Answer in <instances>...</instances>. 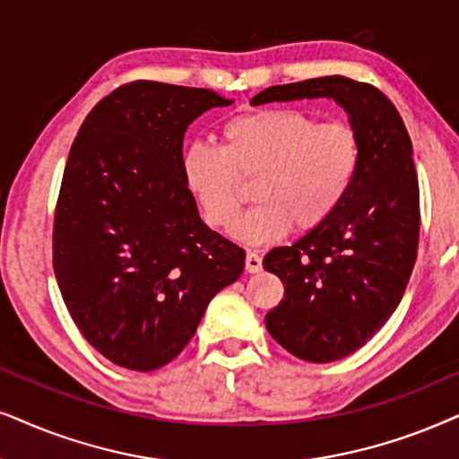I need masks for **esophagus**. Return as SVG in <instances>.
Here are the masks:
<instances>
[{"mask_svg":"<svg viewBox=\"0 0 459 459\" xmlns=\"http://www.w3.org/2000/svg\"><path fill=\"white\" fill-rule=\"evenodd\" d=\"M246 271L247 273H260V271H263V258H260L256 252H247L246 254Z\"/></svg>","mask_w":459,"mask_h":459,"instance_id":"1","label":"esophagus"}]
</instances>
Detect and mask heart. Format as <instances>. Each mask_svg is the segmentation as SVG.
Returning <instances> with one entry per match:
<instances>
[{"mask_svg": "<svg viewBox=\"0 0 459 459\" xmlns=\"http://www.w3.org/2000/svg\"><path fill=\"white\" fill-rule=\"evenodd\" d=\"M362 143L343 120L294 108L258 109L230 118L220 129V148L193 143L182 154V178L212 229H230L238 215L241 181L261 176L259 205L235 225L249 246L286 237L292 226H322L356 182Z\"/></svg>", "mask_w": 459, "mask_h": 459, "instance_id": "b5f03b06", "label": "heart"}]
</instances>
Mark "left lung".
<instances>
[{
	"label": "left lung",
	"instance_id": "1",
	"mask_svg": "<svg viewBox=\"0 0 459 459\" xmlns=\"http://www.w3.org/2000/svg\"><path fill=\"white\" fill-rule=\"evenodd\" d=\"M313 97L345 108L362 159L339 210L297 243L264 256V269L286 288L264 322L283 350L324 364L359 350L403 299L420 243V182L403 118L373 84L324 75L269 86L252 103Z\"/></svg>",
	"mask_w": 459,
	"mask_h": 459
}]
</instances>
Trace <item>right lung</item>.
<instances>
[{"instance_id":"right-lung-1","label":"right lung","mask_w":459,"mask_h":459,"mask_svg":"<svg viewBox=\"0 0 459 459\" xmlns=\"http://www.w3.org/2000/svg\"><path fill=\"white\" fill-rule=\"evenodd\" d=\"M210 89L135 80L91 109L55 207L52 266L69 316L109 362L150 370L193 339L246 252L199 218L182 178L184 133Z\"/></svg>"}]
</instances>
